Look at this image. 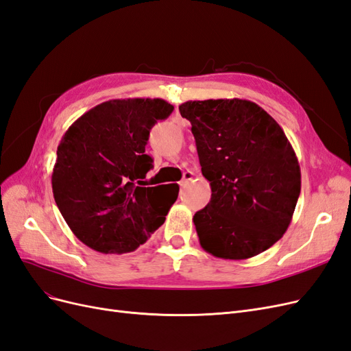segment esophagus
<instances>
[{
    "label": "esophagus",
    "instance_id": "esophagus-1",
    "mask_svg": "<svg viewBox=\"0 0 351 351\" xmlns=\"http://www.w3.org/2000/svg\"><path fill=\"white\" fill-rule=\"evenodd\" d=\"M193 176H195V174H193L192 171H186V173L183 174V180H182V182H180V186L186 187V186L193 180Z\"/></svg>",
    "mask_w": 351,
    "mask_h": 351
}]
</instances>
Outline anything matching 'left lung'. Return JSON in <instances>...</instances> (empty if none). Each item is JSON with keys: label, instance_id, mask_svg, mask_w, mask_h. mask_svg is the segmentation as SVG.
Instances as JSON below:
<instances>
[{"label": "left lung", "instance_id": "8db88e82", "mask_svg": "<svg viewBox=\"0 0 351 351\" xmlns=\"http://www.w3.org/2000/svg\"><path fill=\"white\" fill-rule=\"evenodd\" d=\"M180 114L192 123L209 204L193 222L204 250L221 259L256 256L289 228L302 176L285 133L247 99L187 101Z\"/></svg>", "mask_w": 351, "mask_h": 351}]
</instances>
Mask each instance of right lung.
<instances>
[{"label":"right lung","instance_id":"add662e5","mask_svg":"<svg viewBox=\"0 0 351 351\" xmlns=\"http://www.w3.org/2000/svg\"><path fill=\"white\" fill-rule=\"evenodd\" d=\"M174 107L164 99H111L74 121L57 147L52 193L67 226L101 253H129L164 224L178 186L142 187L152 168L149 132Z\"/></svg>","mask_w":351,"mask_h":351}]
</instances>
